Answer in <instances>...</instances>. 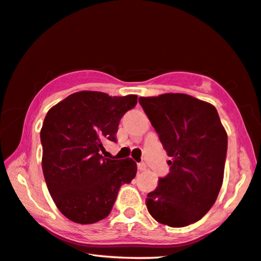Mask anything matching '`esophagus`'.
Instances as JSON below:
<instances>
[{
    "label": "esophagus",
    "mask_w": 261,
    "mask_h": 261,
    "mask_svg": "<svg viewBox=\"0 0 261 261\" xmlns=\"http://www.w3.org/2000/svg\"><path fill=\"white\" fill-rule=\"evenodd\" d=\"M138 171H139V172H144V171H146V165L144 164V163H142V164H138Z\"/></svg>",
    "instance_id": "esophagus-1"
}]
</instances>
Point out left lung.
I'll return each instance as SVG.
<instances>
[{"label": "left lung", "mask_w": 261, "mask_h": 261, "mask_svg": "<svg viewBox=\"0 0 261 261\" xmlns=\"http://www.w3.org/2000/svg\"><path fill=\"white\" fill-rule=\"evenodd\" d=\"M167 155L169 173L147 194L156 222L182 227L201 220L223 184L227 136L216 108L187 94L139 97Z\"/></svg>", "instance_id": "8db88e82"}]
</instances>
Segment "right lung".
<instances>
[{
  "label": "right lung",
  "instance_id": "add662e5",
  "mask_svg": "<svg viewBox=\"0 0 261 261\" xmlns=\"http://www.w3.org/2000/svg\"><path fill=\"white\" fill-rule=\"evenodd\" d=\"M137 95L74 93L47 111L40 130L41 167L49 195L69 221L92 224L110 214L119 187L137 173L131 158H105L106 140L116 142L123 115Z\"/></svg>",
  "mask_w": 261,
  "mask_h": 261
}]
</instances>
